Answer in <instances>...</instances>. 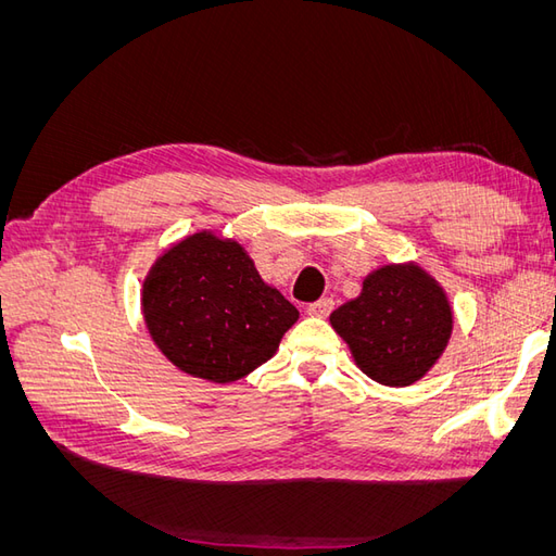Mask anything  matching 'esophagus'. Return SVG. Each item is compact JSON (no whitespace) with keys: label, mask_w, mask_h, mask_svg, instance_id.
I'll return each mask as SVG.
<instances>
[{"label":"esophagus","mask_w":556,"mask_h":556,"mask_svg":"<svg viewBox=\"0 0 556 556\" xmlns=\"http://www.w3.org/2000/svg\"><path fill=\"white\" fill-rule=\"evenodd\" d=\"M331 311H333V299H331V296L317 299V301H313V304L308 306V313H311L313 317H327Z\"/></svg>","instance_id":"obj_1"}]
</instances>
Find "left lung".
Listing matches in <instances>:
<instances>
[{"mask_svg":"<svg viewBox=\"0 0 556 556\" xmlns=\"http://www.w3.org/2000/svg\"><path fill=\"white\" fill-rule=\"evenodd\" d=\"M329 319L362 371L390 387L427 376L447 348L454 325L445 290L413 262L376 268L366 276L362 294Z\"/></svg>","mask_w":556,"mask_h":556,"instance_id":"1","label":"left lung"}]
</instances>
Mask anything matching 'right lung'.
<instances>
[{
	"label": "right lung",
	"instance_id": "add662e5",
	"mask_svg": "<svg viewBox=\"0 0 556 556\" xmlns=\"http://www.w3.org/2000/svg\"><path fill=\"white\" fill-rule=\"evenodd\" d=\"M141 308L162 355L180 371L233 382L271 359L299 311L257 274L245 248L197 231L150 266Z\"/></svg>",
	"mask_w": 556,
	"mask_h": 556
}]
</instances>
